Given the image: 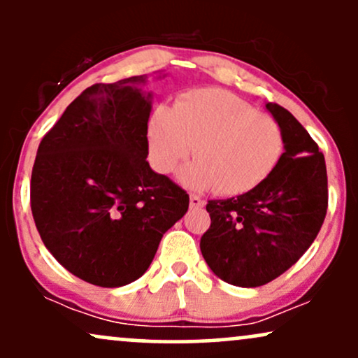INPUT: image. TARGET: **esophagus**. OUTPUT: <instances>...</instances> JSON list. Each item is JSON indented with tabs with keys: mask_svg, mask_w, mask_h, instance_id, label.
Segmentation results:
<instances>
[{
	"mask_svg": "<svg viewBox=\"0 0 358 358\" xmlns=\"http://www.w3.org/2000/svg\"><path fill=\"white\" fill-rule=\"evenodd\" d=\"M205 205V202L202 199H200V196H196V195H190V207L192 208H202Z\"/></svg>",
	"mask_w": 358,
	"mask_h": 358,
	"instance_id": "34e87169",
	"label": "esophagus"
}]
</instances>
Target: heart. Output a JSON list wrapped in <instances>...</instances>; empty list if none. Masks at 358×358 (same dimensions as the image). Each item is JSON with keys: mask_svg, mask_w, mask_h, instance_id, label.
<instances>
[{"mask_svg": "<svg viewBox=\"0 0 358 358\" xmlns=\"http://www.w3.org/2000/svg\"><path fill=\"white\" fill-rule=\"evenodd\" d=\"M146 141L148 159L163 175L187 159L193 146L196 159L180 170V182L193 190L217 187L227 196L261 187L285 153L276 119L222 89L190 90L171 109H155Z\"/></svg>", "mask_w": 358, "mask_h": 358, "instance_id": "1", "label": "heart"}]
</instances>
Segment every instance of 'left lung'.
<instances>
[{
  "mask_svg": "<svg viewBox=\"0 0 358 358\" xmlns=\"http://www.w3.org/2000/svg\"><path fill=\"white\" fill-rule=\"evenodd\" d=\"M281 126L285 153L274 173L236 199L208 200L210 229L200 250L215 276L257 287L281 276L313 244L328 207L324 156L289 110L268 102Z\"/></svg>",
  "mask_w": 358,
  "mask_h": 358,
  "instance_id": "8db88e82",
  "label": "left lung"
}]
</instances>
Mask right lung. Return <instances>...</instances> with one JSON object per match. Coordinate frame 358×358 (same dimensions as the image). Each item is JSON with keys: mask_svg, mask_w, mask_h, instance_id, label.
Instances as JSON below:
<instances>
[{"mask_svg": "<svg viewBox=\"0 0 358 358\" xmlns=\"http://www.w3.org/2000/svg\"><path fill=\"white\" fill-rule=\"evenodd\" d=\"M165 77L159 72L158 79ZM148 76L90 85L45 134L30 202L45 248L73 276L119 287L136 281L188 195L151 170Z\"/></svg>", "mask_w": 358, "mask_h": 358, "instance_id": "obj_1", "label": "right lung"}]
</instances>
